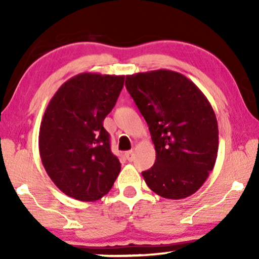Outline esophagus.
<instances>
[{
    "label": "esophagus",
    "mask_w": 259,
    "mask_h": 259,
    "mask_svg": "<svg viewBox=\"0 0 259 259\" xmlns=\"http://www.w3.org/2000/svg\"><path fill=\"white\" fill-rule=\"evenodd\" d=\"M125 157L129 162H132L134 159V151H127V152H125Z\"/></svg>",
    "instance_id": "obj_1"
}]
</instances>
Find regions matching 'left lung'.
<instances>
[{
  "instance_id": "8db88e82",
  "label": "left lung",
  "mask_w": 259,
  "mask_h": 259,
  "mask_svg": "<svg viewBox=\"0 0 259 259\" xmlns=\"http://www.w3.org/2000/svg\"><path fill=\"white\" fill-rule=\"evenodd\" d=\"M125 86L156 150L153 167L142 171L147 186L169 200L195 194L218 154V123L209 101L191 80L173 70L126 75Z\"/></svg>"
}]
</instances>
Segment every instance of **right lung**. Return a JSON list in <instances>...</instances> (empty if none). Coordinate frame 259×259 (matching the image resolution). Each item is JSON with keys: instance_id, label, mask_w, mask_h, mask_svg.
<instances>
[{"instance_id": "1", "label": "right lung", "mask_w": 259, "mask_h": 259, "mask_svg": "<svg viewBox=\"0 0 259 259\" xmlns=\"http://www.w3.org/2000/svg\"><path fill=\"white\" fill-rule=\"evenodd\" d=\"M124 75L80 73L50 101L38 133L45 170L63 194L94 202L112 189L120 162L111 151L103 120L124 85Z\"/></svg>"}]
</instances>
